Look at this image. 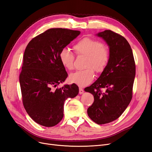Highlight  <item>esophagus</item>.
Segmentation results:
<instances>
[{
  "label": "esophagus",
  "mask_w": 152,
  "mask_h": 152,
  "mask_svg": "<svg viewBox=\"0 0 152 152\" xmlns=\"http://www.w3.org/2000/svg\"><path fill=\"white\" fill-rule=\"evenodd\" d=\"M84 92V91L83 89H82V87H79V94H83Z\"/></svg>",
  "instance_id": "esophagus-1"
}]
</instances>
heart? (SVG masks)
<instances>
[{"label": "heart", "instance_id": "obj_1", "mask_svg": "<svg viewBox=\"0 0 152 152\" xmlns=\"http://www.w3.org/2000/svg\"><path fill=\"white\" fill-rule=\"evenodd\" d=\"M73 49L79 55L87 57L84 70L77 71L70 75V80L80 86L90 84L94 78V70L102 72L107 66L110 59L108 49L102 42L88 37L80 39L74 45ZM59 58L64 67L68 70L73 69L74 56L70 50L63 48L59 54Z\"/></svg>", "mask_w": 152, "mask_h": 152}]
</instances>
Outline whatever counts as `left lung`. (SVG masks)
<instances>
[{"mask_svg":"<svg viewBox=\"0 0 152 152\" xmlns=\"http://www.w3.org/2000/svg\"><path fill=\"white\" fill-rule=\"evenodd\" d=\"M96 35L108 45L110 59L98 79L84 91L94 99L87 109L88 116L101 125L116 120L130 103L136 66L132 49L124 37L108 30Z\"/></svg>","mask_w":152,"mask_h":152,"instance_id":"1","label":"left lung"}]
</instances>
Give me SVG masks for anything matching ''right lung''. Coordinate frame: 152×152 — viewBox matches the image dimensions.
Here are the masks:
<instances>
[{"mask_svg": "<svg viewBox=\"0 0 152 152\" xmlns=\"http://www.w3.org/2000/svg\"><path fill=\"white\" fill-rule=\"evenodd\" d=\"M80 34L77 30L50 28L31 39L25 49L20 75L23 103L29 116L41 126L57 125L63 117L65 101L79 93L75 84L54 87L68 77L59 54Z\"/></svg>", "mask_w": 152, "mask_h": 152, "instance_id": "add662e5", "label": "right lung"}]
</instances>
